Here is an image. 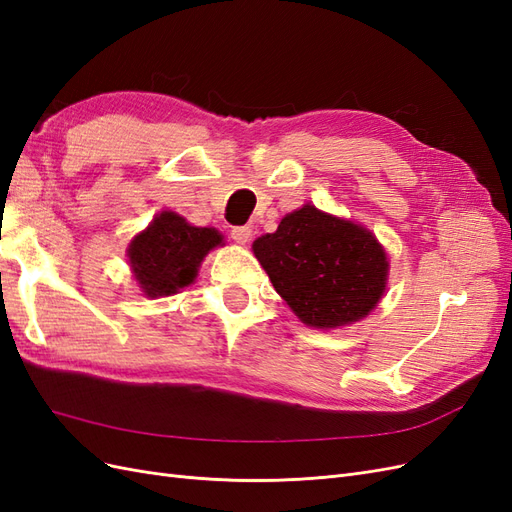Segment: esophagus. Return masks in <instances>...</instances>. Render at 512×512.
I'll return each mask as SVG.
<instances>
[{
    "mask_svg": "<svg viewBox=\"0 0 512 512\" xmlns=\"http://www.w3.org/2000/svg\"><path fill=\"white\" fill-rule=\"evenodd\" d=\"M230 237H232V241H235V243L245 245L247 241L252 239V228L250 226H235V228L230 230Z\"/></svg>",
    "mask_w": 512,
    "mask_h": 512,
    "instance_id": "obj_1",
    "label": "esophagus"
}]
</instances>
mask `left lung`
<instances>
[{
    "label": "left lung",
    "instance_id": "obj_1",
    "mask_svg": "<svg viewBox=\"0 0 512 512\" xmlns=\"http://www.w3.org/2000/svg\"><path fill=\"white\" fill-rule=\"evenodd\" d=\"M252 250L277 294L314 329H339L365 318L389 280L384 247L367 228L309 203L286 213Z\"/></svg>",
    "mask_w": 512,
    "mask_h": 512
}]
</instances>
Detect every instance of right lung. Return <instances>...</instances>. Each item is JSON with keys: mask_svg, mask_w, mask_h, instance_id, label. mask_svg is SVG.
Here are the masks:
<instances>
[{"mask_svg": "<svg viewBox=\"0 0 512 512\" xmlns=\"http://www.w3.org/2000/svg\"><path fill=\"white\" fill-rule=\"evenodd\" d=\"M218 245H224L222 232L192 226L175 211H162L130 241L128 260L138 288L145 297L158 299L190 286L200 262Z\"/></svg>", "mask_w": 512, "mask_h": 512, "instance_id": "add662e5", "label": "right lung"}]
</instances>
